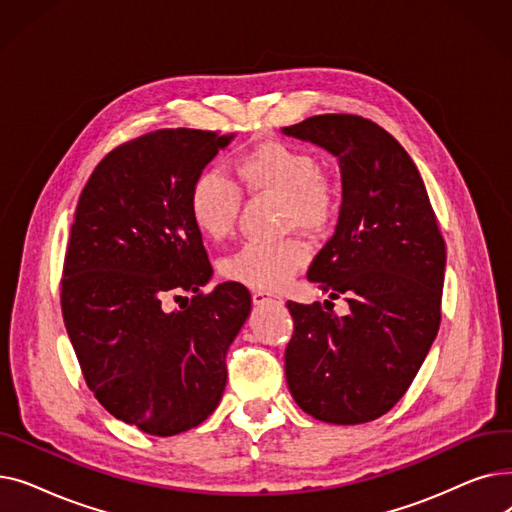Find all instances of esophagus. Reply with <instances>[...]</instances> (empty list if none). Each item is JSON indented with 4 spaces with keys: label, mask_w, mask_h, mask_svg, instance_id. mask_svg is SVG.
<instances>
[{
    "label": "esophagus",
    "mask_w": 512,
    "mask_h": 512,
    "mask_svg": "<svg viewBox=\"0 0 512 512\" xmlns=\"http://www.w3.org/2000/svg\"><path fill=\"white\" fill-rule=\"evenodd\" d=\"M253 303L255 305H267V303H280L278 297H274V294L265 292V290H253Z\"/></svg>",
    "instance_id": "esophagus-1"
}]
</instances>
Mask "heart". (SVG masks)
I'll return each instance as SVG.
<instances>
[{"instance_id": "b5f03b06", "label": "heart", "mask_w": 512, "mask_h": 512, "mask_svg": "<svg viewBox=\"0 0 512 512\" xmlns=\"http://www.w3.org/2000/svg\"><path fill=\"white\" fill-rule=\"evenodd\" d=\"M236 172L249 193L280 197L282 226L307 232L324 230L338 211L334 184L319 172L317 159L284 141H263L240 153ZM242 193L224 172L207 168L188 191L193 226L211 240H222L234 228ZM307 261L299 240H253L222 259V274L251 288L284 286Z\"/></svg>"}]
</instances>
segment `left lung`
Listing matches in <instances>:
<instances>
[{
    "label": "left lung",
    "instance_id": "left-lung-1",
    "mask_svg": "<svg viewBox=\"0 0 512 512\" xmlns=\"http://www.w3.org/2000/svg\"><path fill=\"white\" fill-rule=\"evenodd\" d=\"M338 159L334 236L307 272L346 297L348 315L288 301L286 382L311 417L357 425L388 413L415 380L440 328L446 247L417 166L382 126L324 114L282 128Z\"/></svg>",
    "mask_w": 512,
    "mask_h": 512
}]
</instances>
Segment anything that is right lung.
<instances>
[{
  "instance_id": "right-lung-1",
  "label": "right lung",
  "mask_w": 512,
  "mask_h": 512,
  "mask_svg": "<svg viewBox=\"0 0 512 512\" xmlns=\"http://www.w3.org/2000/svg\"><path fill=\"white\" fill-rule=\"evenodd\" d=\"M234 134L164 128L107 153L80 193L64 261L62 315L95 398L151 436L203 423L226 388V353L251 294L224 282L188 213V191ZM194 297L180 310L165 299ZM180 298H177V301Z\"/></svg>"
}]
</instances>
